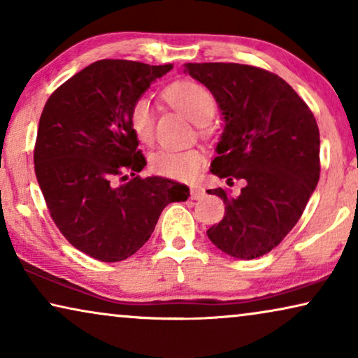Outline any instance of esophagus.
<instances>
[{
	"instance_id": "esophagus-1",
	"label": "esophagus",
	"mask_w": 358,
	"mask_h": 358,
	"mask_svg": "<svg viewBox=\"0 0 358 358\" xmlns=\"http://www.w3.org/2000/svg\"><path fill=\"white\" fill-rule=\"evenodd\" d=\"M205 196V190L200 185H192L190 187V199L192 200H200Z\"/></svg>"
}]
</instances>
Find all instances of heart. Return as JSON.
<instances>
[{
    "label": "heart",
    "instance_id": "b5f03b06",
    "mask_svg": "<svg viewBox=\"0 0 358 358\" xmlns=\"http://www.w3.org/2000/svg\"><path fill=\"white\" fill-rule=\"evenodd\" d=\"M171 106L182 113L192 122L205 126L216 113V98L205 85L199 82L182 80L171 85L164 92ZM127 122L138 142L145 145L153 142L155 113L148 96H138L132 101L127 113ZM205 163L203 153L199 148L187 150H158L152 155L150 168L155 174L174 180H194Z\"/></svg>",
    "mask_w": 358,
    "mask_h": 358
}]
</instances>
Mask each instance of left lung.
Wrapping results in <instances>:
<instances>
[{
    "label": "left lung",
    "mask_w": 358,
    "mask_h": 358,
    "mask_svg": "<svg viewBox=\"0 0 358 358\" xmlns=\"http://www.w3.org/2000/svg\"><path fill=\"white\" fill-rule=\"evenodd\" d=\"M224 115L211 173L243 180L239 195L217 187L226 215L206 231L227 255L252 260L278 247L302 216L320 179L317 119L291 85L262 67L187 63Z\"/></svg>",
    "instance_id": "obj_1"
}]
</instances>
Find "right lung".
Here are the masks:
<instances>
[{
	"label": "right lung",
	"mask_w": 358,
	"mask_h": 358,
	"mask_svg": "<svg viewBox=\"0 0 358 358\" xmlns=\"http://www.w3.org/2000/svg\"><path fill=\"white\" fill-rule=\"evenodd\" d=\"M171 69L96 61L51 93L40 116L34 163L46 208L67 242L95 260L134 255L164 206L189 196L187 185L138 176L147 162L127 122L132 101Z\"/></svg>",
	"instance_id": "obj_1"
}]
</instances>
